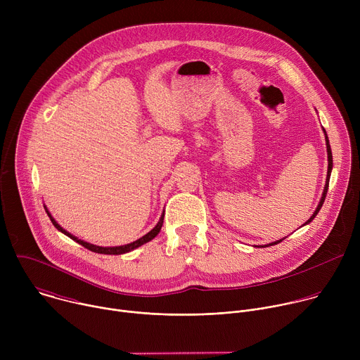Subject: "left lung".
I'll list each match as a JSON object with an SVG mask.
<instances>
[{
  "label": "left lung",
  "mask_w": 360,
  "mask_h": 360,
  "mask_svg": "<svg viewBox=\"0 0 360 360\" xmlns=\"http://www.w3.org/2000/svg\"><path fill=\"white\" fill-rule=\"evenodd\" d=\"M323 132H325V139H326V150H328V175H326V184H325V188H323V193H322V196H321V200H319V203H318V208L315 210V212H314V215L307 219L303 225H307V224H311L315 218H316V215H318V212L321 211V208H322V205H323V202H325V198H326V192H328V186H329V179H330V174H332V168H333V160H332V149H330V143H329V139H328V135H326V131L323 129ZM285 238H282V239H279V240H275V242H272V243H268V245H265V246H272V245H276V243H279V242H282ZM265 246H262V248H265ZM258 248V246H256Z\"/></svg>",
  "instance_id": "left-lung-1"
}]
</instances>
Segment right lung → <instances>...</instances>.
Returning a JSON list of instances; mask_svg holds the SVG:
<instances>
[{
  "instance_id": "1",
  "label": "right lung",
  "mask_w": 360,
  "mask_h": 360,
  "mask_svg": "<svg viewBox=\"0 0 360 360\" xmlns=\"http://www.w3.org/2000/svg\"><path fill=\"white\" fill-rule=\"evenodd\" d=\"M44 208H45V212H46V215L49 217L51 222H53V225H54L60 232H63L64 235H67L68 238H71V239H72V240H75L77 243L82 245L84 248H86V249L92 250V252H96V253H104V255H122V253L131 252V250H134V249L139 248L141 245H143V243H146V242L152 240L153 238H155V236L160 233V231H161V228H162V224H164V215H165V211H164V212H162V215H161V218H160V221H158V224L155 225V228L150 229L146 235H143L142 238H139V239H136V240H134V242H131V243L121 245V246H98V245H94V243L85 242V240H82V239H78L77 236H74L72 233H70L68 231H65V229H64V228H63V226H61V225L54 219V217L49 214V211H48V208L45 207V205H44Z\"/></svg>"
}]
</instances>
